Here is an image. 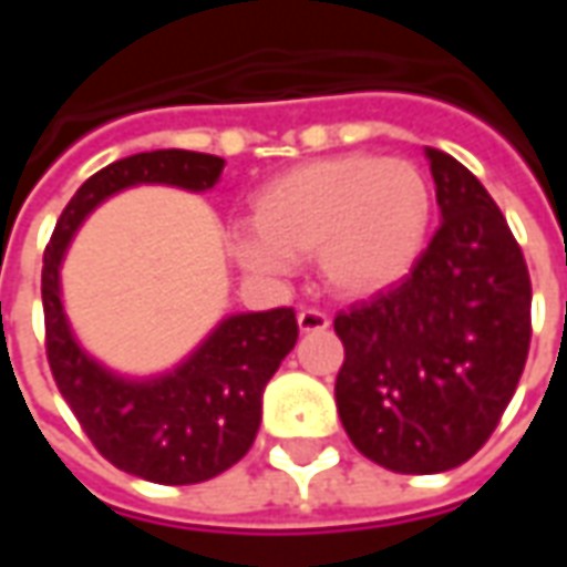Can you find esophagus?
I'll return each mask as SVG.
<instances>
[{
	"instance_id": "34e87169",
	"label": "esophagus",
	"mask_w": 567,
	"mask_h": 567,
	"mask_svg": "<svg viewBox=\"0 0 567 567\" xmlns=\"http://www.w3.org/2000/svg\"><path fill=\"white\" fill-rule=\"evenodd\" d=\"M296 321H299V331L302 334H316V331H324L331 324V318L324 316L321 309H299Z\"/></svg>"
}]
</instances>
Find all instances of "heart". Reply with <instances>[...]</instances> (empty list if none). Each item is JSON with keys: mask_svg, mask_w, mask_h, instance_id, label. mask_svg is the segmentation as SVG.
I'll use <instances>...</instances> for the list:
<instances>
[{"mask_svg": "<svg viewBox=\"0 0 567 567\" xmlns=\"http://www.w3.org/2000/svg\"><path fill=\"white\" fill-rule=\"evenodd\" d=\"M435 195L420 166L343 154L296 166L255 195L251 224L229 251L251 274H284L316 258L340 296H369L403 280L423 255Z\"/></svg>", "mask_w": 567, "mask_h": 567, "instance_id": "obj_1", "label": "heart"}]
</instances>
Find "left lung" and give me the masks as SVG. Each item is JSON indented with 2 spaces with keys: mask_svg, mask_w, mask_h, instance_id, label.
I'll return each instance as SVG.
<instances>
[{
  "mask_svg": "<svg viewBox=\"0 0 567 567\" xmlns=\"http://www.w3.org/2000/svg\"><path fill=\"white\" fill-rule=\"evenodd\" d=\"M442 227L398 287L334 318L340 423L394 473L461 467L489 442L530 350V274L505 214L425 147Z\"/></svg>",
  "mask_w": 567,
  "mask_h": 567,
  "instance_id": "1",
  "label": "left lung"
}]
</instances>
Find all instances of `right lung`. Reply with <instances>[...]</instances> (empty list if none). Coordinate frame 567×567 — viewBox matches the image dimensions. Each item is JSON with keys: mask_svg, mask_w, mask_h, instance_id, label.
I'll list each match as a JSON object with an SVG mask.
<instances>
[{"mask_svg": "<svg viewBox=\"0 0 567 567\" xmlns=\"http://www.w3.org/2000/svg\"><path fill=\"white\" fill-rule=\"evenodd\" d=\"M220 157L179 147L122 157L78 188L43 251L47 360L59 394L113 467L164 486L205 483L246 457L261 423V391L299 338L296 312L224 318L169 375L128 381L106 372L72 338L59 299V265L81 220L103 198L138 183L205 192L220 183Z\"/></svg>", "mask_w": 567, "mask_h": 567, "instance_id": "add662e5", "label": "right lung"}]
</instances>
